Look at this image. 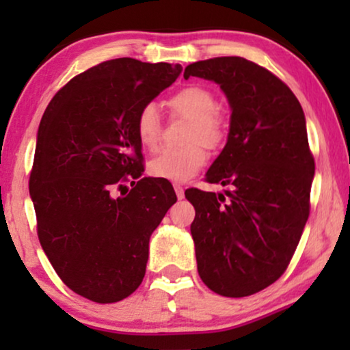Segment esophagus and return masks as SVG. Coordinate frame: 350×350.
Segmentation results:
<instances>
[{
    "mask_svg": "<svg viewBox=\"0 0 350 350\" xmlns=\"http://www.w3.org/2000/svg\"><path fill=\"white\" fill-rule=\"evenodd\" d=\"M174 191H176V196H178L179 200L184 198V187L180 186V184H174Z\"/></svg>",
    "mask_w": 350,
    "mask_h": 350,
    "instance_id": "34e87169",
    "label": "esophagus"
}]
</instances>
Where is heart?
<instances>
[{
	"label": "heart",
	"instance_id": "b5f03b06",
	"mask_svg": "<svg viewBox=\"0 0 350 350\" xmlns=\"http://www.w3.org/2000/svg\"><path fill=\"white\" fill-rule=\"evenodd\" d=\"M174 113L192 120L189 128V144L186 148H170L151 159L148 167L156 178L186 183L206 166L208 154L206 146L215 148L226 136V123L215 110L217 98L214 92L200 85L180 88L167 100ZM136 136L146 150H156L163 136V122L158 107L146 103L136 116ZM199 141H202L199 144Z\"/></svg>",
	"mask_w": 350,
	"mask_h": 350
}]
</instances>
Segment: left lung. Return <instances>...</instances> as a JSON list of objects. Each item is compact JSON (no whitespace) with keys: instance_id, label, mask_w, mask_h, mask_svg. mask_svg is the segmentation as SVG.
<instances>
[{"instance_id":"obj_1","label":"left lung","mask_w":350,"mask_h":350,"mask_svg":"<svg viewBox=\"0 0 350 350\" xmlns=\"http://www.w3.org/2000/svg\"><path fill=\"white\" fill-rule=\"evenodd\" d=\"M189 77L215 82L232 111L226 146L206 174L230 191L186 192L198 271L217 295L243 298L283 275L306 226L314 178L306 118L290 87L252 60H199L186 67Z\"/></svg>"}]
</instances>
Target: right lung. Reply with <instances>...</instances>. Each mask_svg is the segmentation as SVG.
Here are the masks:
<instances>
[{"label": "right lung", "instance_id": "add662e5", "mask_svg": "<svg viewBox=\"0 0 350 350\" xmlns=\"http://www.w3.org/2000/svg\"><path fill=\"white\" fill-rule=\"evenodd\" d=\"M180 72L107 60L60 88L42 115L29 179L39 242L60 280L95 303L142 284L150 237L178 200L170 180L142 176L135 124Z\"/></svg>", "mask_w": 350, "mask_h": 350}]
</instances>
